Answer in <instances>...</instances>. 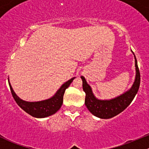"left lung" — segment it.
Masks as SVG:
<instances>
[{"label": "left lung", "mask_w": 149, "mask_h": 149, "mask_svg": "<svg viewBox=\"0 0 149 149\" xmlns=\"http://www.w3.org/2000/svg\"><path fill=\"white\" fill-rule=\"evenodd\" d=\"M134 55V53L133 52ZM136 66V78L131 88L120 96L110 100H99L94 96L91 86L88 85L83 76H81L83 81V90L86 93L85 105L94 116L101 119H109L116 116L130 105L137 94L140 86V72L137 60L134 55Z\"/></svg>", "instance_id": "1"}]
</instances>
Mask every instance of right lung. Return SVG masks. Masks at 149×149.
<instances>
[{"instance_id":"1","label":"right lung","mask_w":149,"mask_h":149,"mask_svg":"<svg viewBox=\"0 0 149 149\" xmlns=\"http://www.w3.org/2000/svg\"><path fill=\"white\" fill-rule=\"evenodd\" d=\"M75 78L76 77L72 78L63 84L52 97L47 100L38 102H26L20 99L13 91L9 82V79H8V84L13 99L23 110L34 118H44L54 115L59 110L63 104V95L65 89L70 86Z\"/></svg>"}]
</instances>
